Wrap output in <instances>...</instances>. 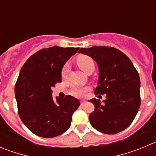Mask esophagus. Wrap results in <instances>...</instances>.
Masks as SVG:
<instances>
[{"label": "esophagus", "instance_id": "obj_1", "mask_svg": "<svg viewBox=\"0 0 156 156\" xmlns=\"http://www.w3.org/2000/svg\"><path fill=\"white\" fill-rule=\"evenodd\" d=\"M85 104H86V101H80L81 106H83Z\"/></svg>", "mask_w": 156, "mask_h": 156}]
</instances>
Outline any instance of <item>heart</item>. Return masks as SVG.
I'll use <instances>...</instances> for the list:
<instances>
[{"label": "heart", "mask_w": 156, "mask_h": 156, "mask_svg": "<svg viewBox=\"0 0 156 156\" xmlns=\"http://www.w3.org/2000/svg\"><path fill=\"white\" fill-rule=\"evenodd\" d=\"M77 65L79 66L80 68L83 70V72L87 73L89 69H90L91 67H94V63L93 59L91 58L89 56L87 55H81L76 60ZM69 72V64L66 63L64 65V66L62 67V77L66 76L67 73ZM87 87H83L80 86H74L73 87L71 90V94L74 96H76V97H80L84 94L87 91Z\"/></svg>", "instance_id": "heart-1"}]
</instances>
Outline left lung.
Masks as SVG:
<instances>
[{"instance_id":"1","label":"left lung","mask_w":156,"mask_h":156,"mask_svg":"<svg viewBox=\"0 0 156 156\" xmlns=\"http://www.w3.org/2000/svg\"><path fill=\"white\" fill-rule=\"evenodd\" d=\"M78 52L97 62L99 75L94 93L106 94L103 102L96 98L89 101L94 105V111L89 115L90 124L107 134L121 132L131 124L140 108V81L137 69L116 48L94 46L82 48Z\"/></svg>"}]
</instances>
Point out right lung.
Masks as SVG:
<instances>
[{"mask_svg":"<svg viewBox=\"0 0 156 156\" xmlns=\"http://www.w3.org/2000/svg\"><path fill=\"white\" fill-rule=\"evenodd\" d=\"M79 48L54 46L41 49L29 58L22 67L15 86L20 119L32 133L39 137H54L69 128L72 115L79 100L71 95L52 98V87L62 82L65 63Z\"/></svg>","mask_w":156,"mask_h":156,"instance_id":"obj_1","label":"right lung"}]
</instances>
